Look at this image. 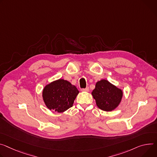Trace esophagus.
<instances>
[{"mask_svg":"<svg viewBox=\"0 0 157 157\" xmlns=\"http://www.w3.org/2000/svg\"><path fill=\"white\" fill-rule=\"evenodd\" d=\"M81 91H85V92H88V91H89V88H88V87H86V88L81 89Z\"/></svg>","mask_w":157,"mask_h":157,"instance_id":"obj_1","label":"esophagus"}]
</instances>
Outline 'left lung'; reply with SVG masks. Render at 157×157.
Here are the masks:
<instances>
[{"instance_id":"8db88e82","label":"left lung","mask_w":157,"mask_h":157,"mask_svg":"<svg viewBox=\"0 0 157 157\" xmlns=\"http://www.w3.org/2000/svg\"><path fill=\"white\" fill-rule=\"evenodd\" d=\"M97 106L101 110L111 111L121 103L123 92L121 89L106 79L98 81L91 93Z\"/></svg>"}]
</instances>
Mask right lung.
I'll return each instance as SVG.
<instances>
[{
  "mask_svg": "<svg viewBox=\"0 0 157 157\" xmlns=\"http://www.w3.org/2000/svg\"><path fill=\"white\" fill-rule=\"evenodd\" d=\"M79 91L75 85L63 79L46 84L42 96L46 107L56 112L63 113L72 107Z\"/></svg>",
  "mask_w": 157,
  "mask_h": 157,
  "instance_id": "add662e5",
  "label": "right lung"
}]
</instances>
